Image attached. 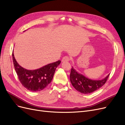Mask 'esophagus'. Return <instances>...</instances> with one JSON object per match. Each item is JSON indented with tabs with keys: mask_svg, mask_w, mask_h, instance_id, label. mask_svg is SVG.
<instances>
[{
	"mask_svg": "<svg viewBox=\"0 0 125 125\" xmlns=\"http://www.w3.org/2000/svg\"><path fill=\"white\" fill-rule=\"evenodd\" d=\"M70 60V58L68 56H65L63 57L62 58V62H69Z\"/></svg>",
	"mask_w": 125,
	"mask_h": 125,
	"instance_id": "1",
	"label": "esophagus"
}]
</instances>
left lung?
Instances as JSON below:
<instances>
[{
    "label": "left lung",
    "mask_w": 125,
    "mask_h": 125,
    "mask_svg": "<svg viewBox=\"0 0 125 125\" xmlns=\"http://www.w3.org/2000/svg\"><path fill=\"white\" fill-rule=\"evenodd\" d=\"M109 75V74L101 80H92L79 73L73 67L71 69L70 80L72 85L78 91L83 94H89L103 86L106 82Z\"/></svg>",
    "instance_id": "obj_1"
}]
</instances>
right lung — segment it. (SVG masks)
<instances>
[{"mask_svg":"<svg viewBox=\"0 0 125 125\" xmlns=\"http://www.w3.org/2000/svg\"><path fill=\"white\" fill-rule=\"evenodd\" d=\"M12 58L14 69L21 83L26 89L33 92L43 90L50 83L56 68L61 62L59 60L56 62L47 64L39 69L27 70L17 62L14 56L13 51Z\"/></svg>","mask_w":125,"mask_h":125,"instance_id":"1","label":"right lung"}]
</instances>
